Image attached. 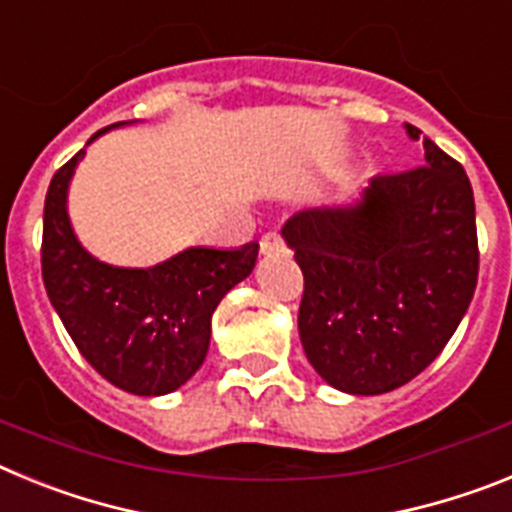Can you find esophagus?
Masks as SVG:
<instances>
[{"label": "esophagus", "instance_id": "obj_1", "mask_svg": "<svg viewBox=\"0 0 512 512\" xmlns=\"http://www.w3.org/2000/svg\"><path fill=\"white\" fill-rule=\"evenodd\" d=\"M259 246H261V253H264V256H271V253H279V251H282V248H284L282 235H279V233H266V235H261Z\"/></svg>", "mask_w": 512, "mask_h": 512}]
</instances>
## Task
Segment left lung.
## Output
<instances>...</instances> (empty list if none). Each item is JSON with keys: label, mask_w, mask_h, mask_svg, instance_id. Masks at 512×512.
Instances as JSON below:
<instances>
[{"label": "left lung", "mask_w": 512, "mask_h": 512, "mask_svg": "<svg viewBox=\"0 0 512 512\" xmlns=\"http://www.w3.org/2000/svg\"><path fill=\"white\" fill-rule=\"evenodd\" d=\"M423 164L374 176L351 205L307 207L282 228L305 274L300 341L312 369L348 395L418 377L459 328L479 271L469 176L431 138Z\"/></svg>", "instance_id": "1"}]
</instances>
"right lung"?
<instances>
[{
	"label": "right lung",
	"mask_w": 512,
	"mask_h": 512,
	"mask_svg": "<svg viewBox=\"0 0 512 512\" xmlns=\"http://www.w3.org/2000/svg\"><path fill=\"white\" fill-rule=\"evenodd\" d=\"M130 125L117 122L99 135ZM84 148L51 179L43 210V282L81 356L107 382L140 397L179 390L210 348L212 312L256 266L259 243L235 251L192 246L146 269L104 264L81 246L69 187Z\"/></svg>",
	"instance_id": "obj_1"
}]
</instances>
